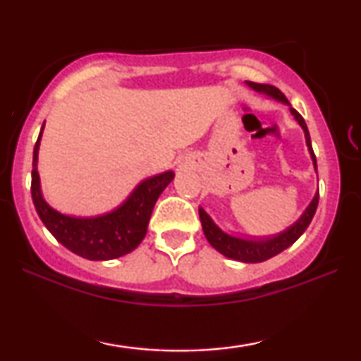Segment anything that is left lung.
Wrapping results in <instances>:
<instances>
[{"instance_id":"left-lung-1","label":"left lung","mask_w":361,"mask_h":361,"mask_svg":"<svg viewBox=\"0 0 361 361\" xmlns=\"http://www.w3.org/2000/svg\"><path fill=\"white\" fill-rule=\"evenodd\" d=\"M246 85H248L250 88H253L255 92L264 93V95L274 98V100L289 105L290 115L295 118V121H298L299 126L304 130L305 145H307L310 159H312V162H314V169H315V172H317V161H315V154L312 151V142H310L307 125H305L304 118L300 116L293 106H290V103L288 102V98L284 97V93L281 92L279 88L268 85V83L246 82ZM317 204H319V190L315 192L312 202H310L307 209L304 210V214L300 215L299 220L294 221L289 228H286L284 231H281V233H278V235L264 236V238H255V240L240 238V236H233V235L226 233V231L221 230L220 226L216 225L214 220H212V216L207 214L202 207H199V215H200L202 228H204L205 238L209 240V243L214 246L219 253L226 256V258L241 261V263H261V261L273 258V256L279 255L281 251L289 248V246L293 245L305 230H307L309 224L314 219L315 210H317Z\"/></svg>"}]
</instances>
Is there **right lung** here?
<instances>
[{"label":"right lung","mask_w":361,"mask_h":361,"mask_svg":"<svg viewBox=\"0 0 361 361\" xmlns=\"http://www.w3.org/2000/svg\"><path fill=\"white\" fill-rule=\"evenodd\" d=\"M42 130L44 125L34 146L31 194L34 207L46 228L56 236L59 243L85 259L106 261L131 253L146 236L152 209L162 190L174 179V172L166 171L162 174L147 177L135 187L121 205L108 214L98 216L63 215L52 209L42 197L37 172Z\"/></svg>","instance_id":"right-lung-1"}]
</instances>
